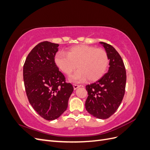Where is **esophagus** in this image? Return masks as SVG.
Here are the masks:
<instances>
[{
	"label": "esophagus",
	"instance_id": "34e87169",
	"mask_svg": "<svg viewBox=\"0 0 150 150\" xmlns=\"http://www.w3.org/2000/svg\"><path fill=\"white\" fill-rule=\"evenodd\" d=\"M79 87H81V85H78V84H73V88H74V90L77 89H78V88H79Z\"/></svg>",
	"mask_w": 150,
	"mask_h": 150
}]
</instances>
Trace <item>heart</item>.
Segmentation results:
<instances>
[{"label": "heart", "instance_id": "1", "mask_svg": "<svg viewBox=\"0 0 150 150\" xmlns=\"http://www.w3.org/2000/svg\"><path fill=\"white\" fill-rule=\"evenodd\" d=\"M54 62L66 75H69L78 67L79 69L69 78L71 82L76 83L86 79L94 81L101 78L106 71L109 59L107 53L102 49L78 45L69 48L66 54L57 52L54 56Z\"/></svg>", "mask_w": 150, "mask_h": 150}]
</instances>
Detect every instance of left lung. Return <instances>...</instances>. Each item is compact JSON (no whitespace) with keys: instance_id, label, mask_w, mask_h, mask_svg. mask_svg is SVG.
<instances>
[{"instance_id":"obj_1","label":"left lung","mask_w":150,"mask_h":150,"mask_svg":"<svg viewBox=\"0 0 150 150\" xmlns=\"http://www.w3.org/2000/svg\"><path fill=\"white\" fill-rule=\"evenodd\" d=\"M107 53L109 69L101 79L86 86L88 96L85 107L87 111L99 119H107L114 114L123 99L126 74L123 61L111 45L100 42Z\"/></svg>"}]
</instances>
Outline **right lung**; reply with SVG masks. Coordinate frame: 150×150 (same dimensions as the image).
Listing matches in <instances>:
<instances>
[{"label":"right lung","mask_w":150,"mask_h":150,"mask_svg":"<svg viewBox=\"0 0 150 150\" xmlns=\"http://www.w3.org/2000/svg\"><path fill=\"white\" fill-rule=\"evenodd\" d=\"M58 44L44 41L35 46L27 57L23 76L30 105L44 119L58 118L66 110L73 86L54 62Z\"/></svg>","instance_id":"add662e5"}]
</instances>
